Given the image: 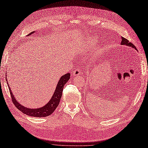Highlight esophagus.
<instances>
[{
    "instance_id": "esophagus-1",
    "label": "esophagus",
    "mask_w": 148,
    "mask_h": 148,
    "mask_svg": "<svg viewBox=\"0 0 148 148\" xmlns=\"http://www.w3.org/2000/svg\"><path fill=\"white\" fill-rule=\"evenodd\" d=\"M82 70L81 69H75L74 71H73V76H78V75H80L81 73H82Z\"/></svg>"
}]
</instances>
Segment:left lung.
I'll return each mask as SVG.
<instances>
[{
    "instance_id": "obj_1",
    "label": "left lung",
    "mask_w": 148,
    "mask_h": 148,
    "mask_svg": "<svg viewBox=\"0 0 148 148\" xmlns=\"http://www.w3.org/2000/svg\"><path fill=\"white\" fill-rule=\"evenodd\" d=\"M121 45H125L126 46H128L130 47H132L133 49H135L137 50V49L136 48V47L132 43L130 42L127 40L124 37H121Z\"/></svg>"
}]
</instances>
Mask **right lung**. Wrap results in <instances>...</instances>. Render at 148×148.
<instances>
[{"instance_id": "add662e5", "label": "right lung", "mask_w": 148, "mask_h": 148, "mask_svg": "<svg viewBox=\"0 0 148 148\" xmlns=\"http://www.w3.org/2000/svg\"><path fill=\"white\" fill-rule=\"evenodd\" d=\"M35 32H32L30 34H29L28 35H30L34 33ZM70 78V73H67L66 74H65L64 75L62 76L60 78V80L58 82V84L56 87V89L55 90V92L53 93V95L52 97L50 99V101L47 103V104L45 106H43L39 108H35V109H30L29 108H26L21 105V104H20L17 100L15 99V98L14 96V95L12 93V90L10 88L9 83H7L8 86H9V89L10 91V96L12 97V100L13 103L15 105V106L17 107V108L19 110L23 113H24L27 115L30 116L34 117H46L50 115L53 113V111L57 108L58 105H59L60 101L62 98V92L63 86L65 85V83L69 81V79ZM7 79V78H6Z\"/></svg>"}]
</instances>
